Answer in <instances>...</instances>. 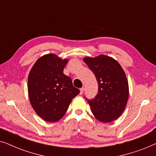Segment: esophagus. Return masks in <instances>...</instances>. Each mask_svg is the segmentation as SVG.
I'll list each match as a JSON object with an SVG mask.
<instances>
[{"label": "esophagus", "instance_id": "obj_1", "mask_svg": "<svg viewBox=\"0 0 156 156\" xmlns=\"http://www.w3.org/2000/svg\"><path fill=\"white\" fill-rule=\"evenodd\" d=\"M80 94H83V91H84V88H81L80 89Z\"/></svg>", "mask_w": 156, "mask_h": 156}]
</instances>
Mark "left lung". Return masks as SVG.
Wrapping results in <instances>:
<instances>
[{"label": "left lung", "mask_w": 156, "mask_h": 156, "mask_svg": "<svg viewBox=\"0 0 156 156\" xmlns=\"http://www.w3.org/2000/svg\"><path fill=\"white\" fill-rule=\"evenodd\" d=\"M83 61L95 76L98 93L93 99L86 98L93 115L103 123L120 117L127 104L129 89L126 73L117 61L105 55L87 57Z\"/></svg>", "instance_id": "left-lung-1"}]
</instances>
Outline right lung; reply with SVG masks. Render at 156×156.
<instances>
[{
	"label": "right lung",
	"mask_w": 156,
	"mask_h": 156,
	"mask_svg": "<svg viewBox=\"0 0 156 156\" xmlns=\"http://www.w3.org/2000/svg\"><path fill=\"white\" fill-rule=\"evenodd\" d=\"M68 61L55 54L43 55L28 75V90L30 104L45 121L59 120L80 90L73 86L70 77L63 73Z\"/></svg>",
	"instance_id": "right-lung-1"
}]
</instances>
